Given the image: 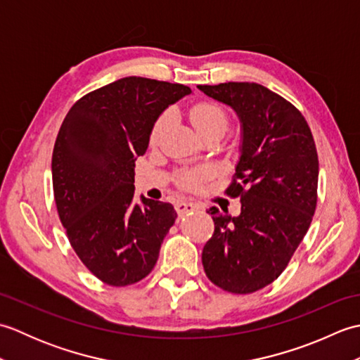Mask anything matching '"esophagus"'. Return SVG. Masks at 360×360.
Segmentation results:
<instances>
[{
  "mask_svg": "<svg viewBox=\"0 0 360 360\" xmlns=\"http://www.w3.org/2000/svg\"><path fill=\"white\" fill-rule=\"evenodd\" d=\"M174 207H176V212H178V215L182 217V215H186V213H188V212L198 210V209H200V205L192 202V201H179V202H176Z\"/></svg>",
  "mask_w": 360,
  "mask_h": 360,
  "instance_id": "1",
  "label": "esophagus"
}]
</instances>
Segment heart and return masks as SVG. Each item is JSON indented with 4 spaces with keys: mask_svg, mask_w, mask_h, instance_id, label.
<instances>
[{
    "mask_svg": "<svg viewBox=\"0 0 360 360\" xmlns=\"http://www.w3.org/2000/svg\"><path fill=\"white\" fill-rule=\"evenodd\" d=\"M188 117L200 136H205L209 133L223 134L229 124L227 112L224 111L223 106H219L218 103H213V102H200L193 105L188 111ZM170 122H172L170 111H165L160 114L151 129V134H150L151 143H156L159 141V137L162 136V133L165 131V128L168 127ZM207 176H209V170H205V168H198V170H192L182 174L179 182L182 187L193 190L200 187L201 182L207 178Z\"/></svg>",
    "mask_w": 360,
    "mask_h": 360,
    "instance_id": "b5f03b06",
    "label": "heart"
}]
</instances>
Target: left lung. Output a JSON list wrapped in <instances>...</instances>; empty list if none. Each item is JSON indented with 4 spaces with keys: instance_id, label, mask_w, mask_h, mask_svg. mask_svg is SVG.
I'll return each mask as SVG.
<instances>
[{
    "instance_id": "left-lung-1",
    "label": "left lung",
    "mask_w": 360,
    "mask_h": 360,
    "mask_svg": "<svg viewBox=\"0 0 360 360\" xmlns=\"http://www.w3.org/2000/svg\"><path fill=\"white\" fill-rule=\"evenodd\" d=\"M236 112L240 158L227 195L240 196L241 213L210 207L215 232L202 249L212 283L232 294L269 285L307 235L317 204L319 159L307 120L292 103L258 83L200 85Z\"/></svg>"
}]
</instances>
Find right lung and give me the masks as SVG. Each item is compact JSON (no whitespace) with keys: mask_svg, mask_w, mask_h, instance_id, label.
<instances>
[{"mask_svg":"<svg viewBox=\"0 0 360 360\" xmlns=\"http://www.w3.org/2000/svg\"><path fill=\"white\" fill-rule=\"evenodd\" d=\"M192 89L125 77L83 96L66 114L52 153L58 217L75 254L98 280L127 286L147 277L178 213L141 195L136 159L158 117Z\"/></svg>","mask_w":360,"mask_h":360,"instance_id":"1","label":"right lung"}]
</instances>
